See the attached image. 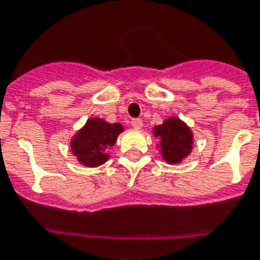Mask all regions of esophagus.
Masks as SVG:
<instances>
[{"label":"esophagus","mask_w":260,"mask_h":260,"mask_svg":"<svg viewBox=\"0 0 260 260\" xmlns=\"http://www.w3.org/2000/svg\"><path fill=\"white\" fill-rule=\"evenodd\" d=\"M132 126L134 128H137V130H141V128H142V126H143L142 119H139V118H135V119H133Z\"/></svg>","instance_id":"obj_1"}]
</instances>
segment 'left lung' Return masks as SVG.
I'll return each mask as SVG.
<instances>
[{
	"instance_id": "1",
	"label": "left lung",
	"mask_w": 260,
	"mask_h": 260,
	"mask_svg": "<svg viewBox=\"0 0 260 260\" xmlns=\"http://www.w3.org/2000/svg\"><path fill=\"white\" fill-rule=\"evenodd\" d=\"M153 135L159 141L156 147L169 165L181 164L191 153L194 135L187 123L178 117L167 118L162 125L154 126Z\"/></svg>"
}]
</instances>
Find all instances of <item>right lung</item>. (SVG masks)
Returning a JSON list of instances; mask_svg holds the SVG:
<instances>
[{"mask_svg":"<svg viewBox=\"0 0 260 260\" xmlns=\"http://www.w3.org/2000/svg\"><path fill=\"white\" fill-rule=\"evenodd\" d=\"M125 128L121 123H109L102 118H89L70 139V149L79 164L87 167L104 165L109 159L107 150L117 142Z\"/></svg>","mask_w":260,"mask_h":260,"instance_id":"add662e5","label":"right lung"}]
</instances>
